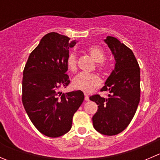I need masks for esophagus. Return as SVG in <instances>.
I'll list each match as a JSON object with an SVG mask.
<instances>
[{"label": "esophagus", "instance_id": "esophagus-1", "mask_svg": "<svg viewBox=\"0 0 160 160\" xmlns=\"http://www.w3.org/2000/svg\"><path fill=\"white\" fill-rule=\"evenodd\" d=\"M84 100L86 101H89V97H88V95L87 93H84Z\"/></svg>", "mask_w": 160, "mask_h": 160}]
</instances>
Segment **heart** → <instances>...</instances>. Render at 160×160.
<instances>
[{
	"label": "heart",
	"instance_id": "1",
	"mask_svg": "<svg viewBox=\"0 0 160 160\" xmlns=\"http://www.w3.org/2000/svg\"><path fill=\"white\" fill-rule=\"evenodd\" d=\"M86 51L94 59L97 63V67L99 70L104 71L107 68L105 59V51L100 46L91 45L86 49ZM67 66L68 70L71 72H75L77 69V56L74 51L69 53L67 59ZM101 79L98 74L85 73L81 72L72 80V87L75 89L82 90L83 92H90L94 88L101 85Z\"/></svg>",
	"mask_w": 160,
	"mask_h": 160
}]
</instances>
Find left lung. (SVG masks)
Segmentation results:
<instances>
[{
    "label": "left lung",
    "instance_id": "obj_1",
    "mask_svg": "<svg viewBox=\"0 0 160 160\" xmlns=\"http://www.w3.org/2000/svg\"><path fill=\"white\" fill-rule=\"evenodd\" d=\"M115 59V67L101 91L108 90V98L90 97L98 104L93 125L100 133L114 135L124 131L133 118L140 101V68L133 52L112 36L104 40Z\"/></svg>",
    "mask_w": 160,
    "mask_h": 160
}]
</instances>
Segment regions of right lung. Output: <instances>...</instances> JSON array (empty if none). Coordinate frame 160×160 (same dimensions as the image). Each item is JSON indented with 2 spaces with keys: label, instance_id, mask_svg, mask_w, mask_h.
Instances as JSON below:
<instances>
[{
  "label": "right lung",
  "instance_id": "add662e5",
  "mask_svg": "<svg viewBox=\"0 0 160 160\" xmlns=\"http://www.w3.org/2000/svg\"><path fill=\"white\" fill-rule=\"evenodd\" d=\"M77 42L56 32L46 34L30 53L23 70L22 103L31 122L42 134L57 138L72 127L73 114L84 100L81 90L62 93L70 79L69 49Z\"/></svg>",
  "mask_w": 160,
  "mask_h": 160
}]
</instances>
